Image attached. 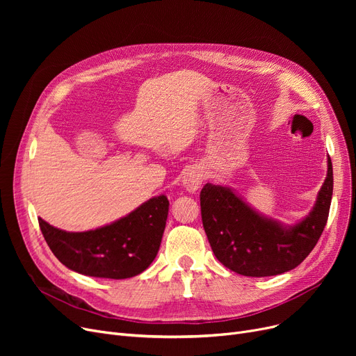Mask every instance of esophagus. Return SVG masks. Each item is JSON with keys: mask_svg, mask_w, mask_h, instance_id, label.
I'll return each mask as SVG.
<instances>
[{"mask_svg": "<svg viewBox=\"0 0 356 356\" xmlns=\"http://www.w3.org/2000/svg\"><path fill=\"white\" fill-rule=\"evenodd\" d=\"M181 183L184 186V189L188 192H196L200 184H202V175L197 172V170H189L186 172L183 179H181Z\"/></svg>", "mask_w": 356, "mask_h": 356, "instance_id": "1", "label": "esophagus"}]
</instances>
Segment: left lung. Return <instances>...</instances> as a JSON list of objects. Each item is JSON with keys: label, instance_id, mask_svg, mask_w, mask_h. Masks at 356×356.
<instances>
[{"label": "left lung", "instance_id": "obj_1", "mask_svg": "<svg viewBox=\"0 0 356 356\" xmlns=\"http://www.w3.org/2000/svg\"><path fill=\"white\" fill-rule=\"evenodd\" d=\"M332 193L329 157L327 177L313 211L287 229L254 212L229 189L208 183L200 192L203 228L215 257L227 268L247 277L277 275L296 268L312 252L327 222Z\"/></svg>", "mask_w": 356, "mask_h": 356}]
</instances>
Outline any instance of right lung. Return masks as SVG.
Wrapping results in <instances>:
<instances>
[{
  "label": "right lung",
  "mask_w": 356,
  "mask_h": 356,
  "mask_svg": "<svg viewBox=\"0 0 356 356\" xmlns=\"http://www.w3.org/2000/svg\"><path fill=\"white\" fill-rule=\"evenodd\" d=\"M168 200L164 195L104 228L66 232L39 219L49 248L67 268L99 278H129L153 263L165 228Z\"/></svg>",
  "instance_id": "1"
}]
</instances>
